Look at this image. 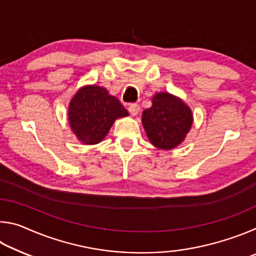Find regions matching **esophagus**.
<instances>
[{"mask_svg":"<svg viewBox=\"0 0 256 256\" xmlns=\"http://www.w3.org/2000/svg\"><path fill=\"white\" fill-rule=\"evenodd\" d=\"M128 112H131L132 116H136L138 114V112H140V106H138V104H131V105L128 106Z\"/></svg>","mask_w":256,"mask_h":256,"instance_id":"1","label":"esophagus"}]
</instances>
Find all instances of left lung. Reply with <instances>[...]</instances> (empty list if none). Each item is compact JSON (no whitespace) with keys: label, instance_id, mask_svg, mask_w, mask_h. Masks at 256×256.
I'll use <instances>...</instances> for the list:
<instances>
[{"label":"left lung","instance_id":"1","mask_svg":"<svg viewBox=\"0 0 256 256\" xmlns=\"http://www.w3.org/2000/svg\"><path fill=\"white\" fill-rule=\"evenodd\" d=\"M151 102L141 118L146 136L159 150L175 149L192 128V110L183 99L164 92L154 94Z\"/></svg>","mask_w":256,"mask_h":256}]
</instances>
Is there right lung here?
<instances>
[{"instance_id":"right-lung-1","label":"right lung","mask_w":256,"mask_h":256,"mask_svg":"<svg viewBox=\"0 0 256 256\" xmlns=\"http://www.w3.org/2000/svg\"><path fill=\"white\" fill-rule=\"evenodd\" d=\"M118 98L97 84L81 86L73 94L68 108V120L78 140L86 146L102 142L118 118H126Z\"/></svg>"}]
</instances>
